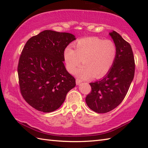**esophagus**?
<instances>
[{
    "instance_id": "34e87169",
    "label": "esophagus",
    "mask_w": 148,
    "mask_h": 148,
    "mask_svg": "<svg viewBox=\"0 0 148 148\" xmlns=\"http://www.w3.org/2000/svg\"><path fill=\"white\" fill-rule=\"evenodd\" d=\"M82 82V81H81V80H80V79H76V84L77 85H79V84H81V83Z\"/></svg>"
}]
</instances>
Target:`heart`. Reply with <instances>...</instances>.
<instances>
[{
	"mask_svg": "<svg viewBox=\"0 0 148 148\" xmlns=\"http://www.w3.org/2000/svg\"><path fill=\"white\" fill-rule=\"evenodd\" d=\"M116 55L117 49L112 40L97 37L80 39L75 45V50L68 46L64 53L69 72H73L82 60L83 65L76 71V74L81 79L105 76L114 64Z\"/></svg>",
	"mask_w": 148,
	"mask_h": 148,
	"instance_id": "heart-1",
	"label": "heart"
}]
</instances>
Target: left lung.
Returning <instances> with one entry per match:
<instances>
[{
	"instance_id": "8db88e82",
	"label": "left lung",
	"mask_w": 148,
	"mask_h": 148,
	"mask_svg": "<svg viewBox=\"0 0 148 148\" xmlns=\"http://www.w3.org/2000/svg\"><path fill=\"white\" fill-rule=\"evenodd\" d=\"M117 49L115 62L101 80L90 83L92 92L86 103L92 111L106 113L118 106L126 96L135 73V61L129 43L115 31L109 33Z\"/></svg>"
}]
</instances>
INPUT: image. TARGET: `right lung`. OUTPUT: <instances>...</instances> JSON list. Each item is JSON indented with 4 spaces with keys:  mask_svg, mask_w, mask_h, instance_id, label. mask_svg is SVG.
Listing matches in <instances>:
<instances>
[{
    "mask_svg": "<svg viewBox=\"0 0 148 148\" xmlns=\"http://www.w3.org/2000/svg\"><path fill=\"white\" fill-rule=\"evenodd\" d=\"M75 39L70 33L46 30L26 42L18 62L19 84L23 99L34 109L55 111L76 86L64 64V50Z\"/></svg>",
    "mask_w": 148,
    "mask_h": 148,
    "instance_id": "obj_1",
    "label": "right lung"
}]
</instances>
